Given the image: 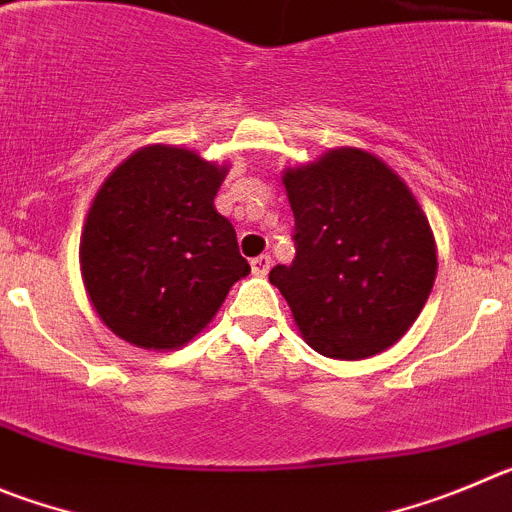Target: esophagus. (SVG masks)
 I'll use <instances>...</instances> for the list:
<instances>
[{"mask_svg":"<svg viewBox=\"0 0 512 512\" xmlns=\"http://www.w3.org/2000/svg\"><path fill=\"white\" fill-rule=\"evenodd\" d=\"M250 265H252V273L260 275V278H262V275H267L270 265H273V257H270V255H260V257H255V260H252Z\"/></svg>","mask_w":512,"mask_h":512,"instance_id":"1","label":"esophagus"}]
</instances>
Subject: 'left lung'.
Segmentation results:
<instances>
[{"mask_svg": "<svg viewBox=\"0 0 512 512\" xmlns=\"http://www.w3.org/2000/svg\"><path fill=\"white\" fill-rule=\"evenodd\" d=\"M296 260L275 265L311 349L365 359L393 347L436 280V242L403 178L367 150L339 147L283 173Z\"/></svg>", "mask_w": 512, "mask_h": 512, "instance_id": "obj_1", "label": "left lung"}]
</instances>
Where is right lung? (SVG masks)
Instances as JSON below:
<instances>
[{"mask_svg": "<svg viewBox=\"0 0 512 512\" xmlns=\"http://www.w3.org/2000/svg\"><path fill=\"white\" fill-rule=\"evenodd\" d=\"M227 176L199 153L147 145L112 170L81 234V278L99 319L142 349H178L250 273L214 206Z\"/></svg>", "mask_w": 512, "mask_h": 512, "instance_id": "obj_1", "label": "right lung"}]
</instances>
